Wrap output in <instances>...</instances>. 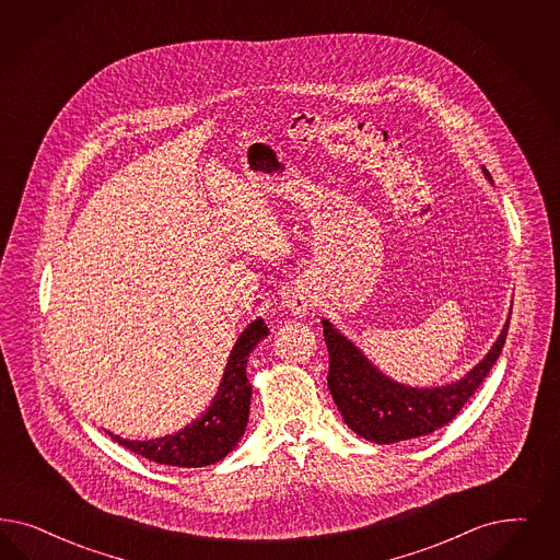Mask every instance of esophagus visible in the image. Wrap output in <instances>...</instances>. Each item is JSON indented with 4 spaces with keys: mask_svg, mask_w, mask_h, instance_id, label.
<instances>
[{
    "mask_svg": "<svg viewBox=\"0 0 560 560\" xmlns=\"http://www.w3.org/2000/svg\"><path fill=\"white\" fill-rule=\"evenodd\" d=\"M285 306L293 312V314H304L310 310V293L306 288L302 285H293L290 290L285 291L283 295Z\"/></svg>",
    "mask_w": 560,
    "mask_h": 560,
    "instance_id": "obj_1",
    "label": "esophagus"
}]
</instances>
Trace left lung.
<instances>
[{
	"instance_id": "1",
	"label": "left lung",
	"mask_w": 560,
	"mask_h": 560,
	"mask_svg": "<svg viewBox=\"0 0 560 560\" xmlns=\"http://www.w3.org/2000/svg\"><path fill=\"white\" fill-rule=\"evenodd\" d=\"M506 330L509 323L490 353L459 383L443 388H411L388 381L337 328L323 320L330 395L346 424L366 441L390 444L424 436L448 424L482 385L501 355Z\"/></svg>"
}]
</instances>
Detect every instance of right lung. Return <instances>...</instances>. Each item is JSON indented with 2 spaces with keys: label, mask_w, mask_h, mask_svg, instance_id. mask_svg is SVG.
Masks as SVG:
<instances>
[{
  "label": "right lung",
  "mask_w": 560,
  "mask_h": 560,
  "mask_svg": "<svg viewBox=\"0 0 560 560\" xmlns=\"http://www.w3.org/2000/svg\"><path fill=\"white\" fill-rule=\"evenodd\" d=\"M267 335L269 328L260 318L254 320L250 327L240 335L225 368V376L219 386V393L209 411L202 413L200 420L186 425L174 436H163L142 443L119 439L112 432L109 436L121 446L135 451L136 455H142L149 462L163 465L205 467L221 462L242 439L248 424L252 386L246 376V364L252 349Z\"/></svg>",
  "instance_id": "add662e5"
}]
</instances>
